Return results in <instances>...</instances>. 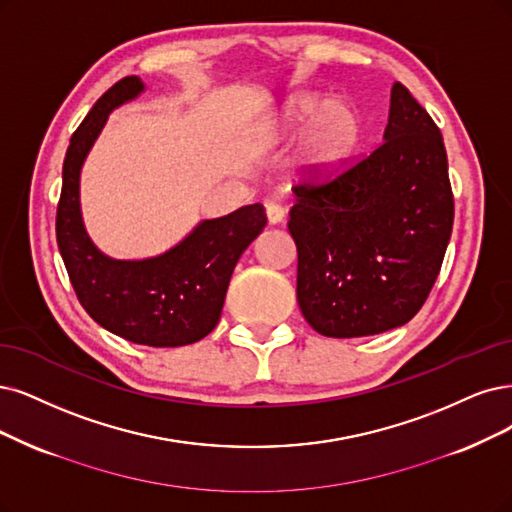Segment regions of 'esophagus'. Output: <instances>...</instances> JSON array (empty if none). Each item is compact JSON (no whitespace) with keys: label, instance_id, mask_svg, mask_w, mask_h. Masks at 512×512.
<instances>
[{"label":"esophagus","instance_id":"esophagus-1","mask_svg":"<svg viewBox=\"0 0 512 512\" xmlns=\"http://www.w3.org/2000/svg\"><path fill=\"white\" fill-rule=\"evenodd\" d=\"M266 215H268L270 225L282 223V221H285V208H282V206L276 204V202H270V204L266 206Z\"/></svg>","mask_w":512,"mask_h":512}]
</instances>
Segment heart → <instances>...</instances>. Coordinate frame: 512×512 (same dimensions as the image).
<instances>
[{
	"mask_svg": "<svg viewBox=\"0 0 512 512\" xmlns=\"http://www.w3.org/2000/svg\"><path fill=\"white\" fill-rule=\"evenodd\" d=\"M304 130L297 160L301 170L314 179H327L342 170L361 137V118L344 101L325 103L316 94H297L280 118L272 122L270 137L293 139Z\"/></svg>",
	"mask_w": 512,
	"mask_h": 512,
	"instance_id": "heart-1",
	"label": "heart"
}]
</instances>
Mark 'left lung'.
<instances>
[{
    "instance_id": "left-lung-1",
    "label": "left lung",
    "mask_w": 512,
    "mask_h": 512,
    "mask_svg": "<svg viewBox=\"0 0 512 512\" xmlns=\"http://www.w3.org/2000/svg\"><path fill=\"white\" fill-rule=\"evenodd\" d=\"M297 301L314 331L363 337L420 312L453 225L439 126L394 82L384 143L327 181L293 187Z\"/></svg>"
}]
</instances>
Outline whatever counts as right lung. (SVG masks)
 Instances as JSON below:
<instances>
[{"instance_id":"add662e5","label":"right lung","mask_w":512,"mask_h":512,"mask_svg":"<svg viewBox=\"0 0 512 512\" xmlns=\"http://www.w3.org/2000/svg\"><path fill=\"white\" fill-rule=\"evenodd\" d=\"M137 75L113 84L73 132L63 162L56 242L82 308L94 323L132 344L177 348L211 333L240 255L266 227V208L206 219L173 249L149 259L103 255L88 238L80 211V170L111 109L143 92Z\"/></svg>"}]
</instances>
